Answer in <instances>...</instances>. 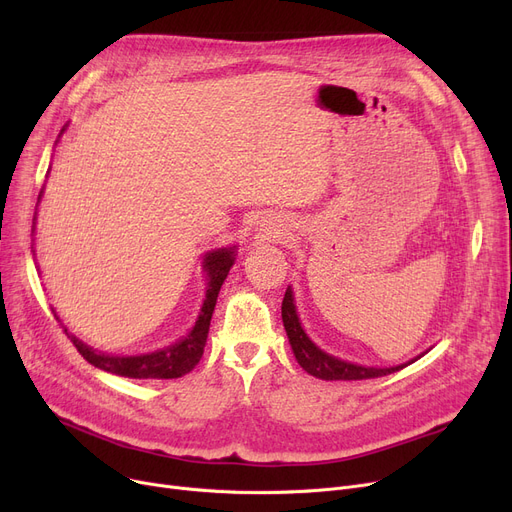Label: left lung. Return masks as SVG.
<instances>
[{
    "instance_id": "8db88e82",
    "label": "left lung",
    "mask_w": 512,
    "mask_h": 512,
    "mask_svg": "<svg viewBox=\"0 0 512 512\" xmlns=\"http://www.w3.org/2000/svg\"><path fill=\"white\" fill-rule=\"evenodd\" d=\"M282 321H284V330L288 334L292 353L297 357L299 365L315 375L319 380H371V378H382V375L400 371L405 365H396V367H365V365H357V363H348L342 361L338 357H332L328 353L317 348L311 338L305 334V330L301 328V321L297 315V307H294V297L290 286L286 288L284 301H282ZM419 359V357H417Z\"/></svg>"
}]
</instances>
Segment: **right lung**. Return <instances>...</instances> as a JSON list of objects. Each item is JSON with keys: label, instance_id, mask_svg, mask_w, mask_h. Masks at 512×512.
<instances>
[{"label": "right lung", "instance_id": "obj_1", "mask_svg": "<svg viewBox=\"0 0 512 512\" xmlns=\"http://www.w3.org/2000/svg\"><path fill=\"white\" fill-rule=\"evenodd\" d=\"M234 251L236 249L230 247V249L211 251L205 255L203 267H205L209 282H207V292H205V301H203L199 319L195 321V328L188 332L186 338L164 348V351H155V353L139 355V357H112V355H103V353L93 351L91 346H87L85 342H80L76 336H70L66 332L68 338L76 346V351L83 355L91 365H95L107 373H116V375H122V378H134V380L182 378V375L191 371L203 357V348L207 342V332H209L211 315L215 309V301H218L220 288L234 263Z\"/></svg>", "mask_w": 512, "mask_h": 512}]
</instances>
